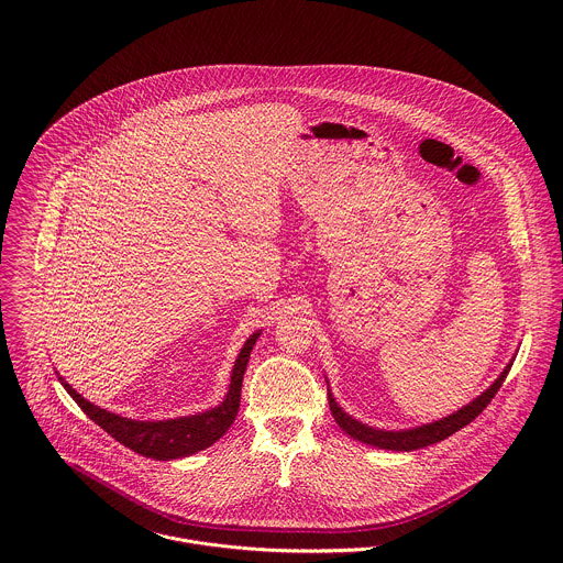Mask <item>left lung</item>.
<instances>
[{
    "mask_svg": "<svg viewBox=\"0 0 563 563\" xmlns=\"http://www.w3.org/2000/svg\"><path fill=\"white\" fill-rule=\"evenodd\" d=\"M509 368H511V362L505 366V371L498 375V379L483 393L482 397H477L475 401L468 402L466 407L457 409L455 413H451V416H446L442 420H435V422H429V424H422V427H413V429H402V431H384V429L368 427V424L351 418L346 411H342V407L331 397V393L327 395V399H329L331 416L335 418L340 429L346 435H351L353 440H360V442L371 444V446L388 449V451H416V449L442 442L449 435H453L455 431H460L466 424H471L482 413L483 409L487 407V402L496 397V393L500 390Z\"/></svg>",
    "mask_w": 563,
    "mask_h": 563,
    "instance_id": "left-lung-1",
    "label": "left lung"
}]
</instances>
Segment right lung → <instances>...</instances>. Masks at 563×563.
<instances>
[{"instance_id":"add662e5","label":"right lung","mask_w":563,"mask_h":563,"mask_svg":"<svg viewBox=\"0 0 563 563\" xmlns=\"http://www.w3.org/2000/svg\"><path fill=\"white\" fill-rule=\"evenodd\" d=\"M260 338V331L253 333L244 346L241 349V355L234 364L232 371V384L225 401L219 407H212L203 413H192L184 418H170V420H132L123 418L119 413H112L108 409H101L90 401H86L81 395H78L60 375V384L65 390L74 397V401L80 405L84 413L99 424L103 431H108L117 442L125 444L134 453H141L143 457H154V460H179L188 457L197 451H203L212 446L234 422L239 407H241L242 377L246 371V362L251 355V349L255 340Z\"/></svg>"}]
</instances>
